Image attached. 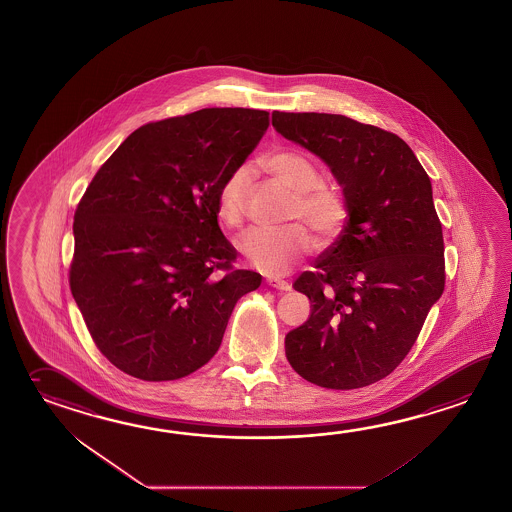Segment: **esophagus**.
Returning a JSON list of instances; mask_svg holds the SVG:
<instances>
[{
	"mask_svg": "<svg viewBox=\"0 0 512 512\" xmlns=\"http://www.w3.org/2000/svg\"><path fill=\"white\" fill-rule=\"evenodd\" d=\"M267 283L274 287V289H278V291H291V283L285 280H278V278H269Z\"/></svg>",
	"mask_w": 512,
	"mask_h": 512,
	"instance_id": "esophagus-1",
	"label": "esophagus"
}]
</instances>
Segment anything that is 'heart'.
Wrapping results in <instances>:
<instances>
[{
  "label": "heart",
  "mask_w": 512,
  "mask_h": 512,
  "mask_svg": "<svg viewBox=\"0 0 512 512\" xmlns=\"http://www.w3.org/2000/svg\"><path fill=\"white\" fill-rule=\"evenodd\" d=\"M263 167L281 185L296 192L291 220L305 223H292L280 231L254 229L241 236L238 249L254 269L271 276H283L291 271L296 261L314 249L316 236L312 229L323 241L334 240L340 234L347 218V207L338 192L320 185L318 167L300 152H271L263 158ZM249 181L251 169L240 165L221 183L218 216L231 229H238L245 220Z\"/></svg>",
  "instance_id": "obj_1"
}]
</instances>
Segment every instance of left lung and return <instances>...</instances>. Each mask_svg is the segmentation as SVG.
Instances as JSON below:
<instances>
[{"mask_svg":"<svg viewBox=\"0 0 512 512\" xmlns=\"http://www.w3.org/2000/svg\"><path fill=\"white\" fill-rule=\"evenodd\" d=\"M283 138L316 154L340 183V236L294 281L311 318L285 336L292 369L349 391L389 376L445 287L443 234L427 172L392 132L341 114L272 112Z\"/></svg>","mask_w":512,"mask_h":512,"instance_id":"left-lung-1","label":"left lung"}]
</instances>
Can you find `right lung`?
Here are the masks:
<instances>
[{"instance_id": "add662e5", "label": "right lung", "mask_w": 512, "mask_h": 512, "mask_svg": "<svg viewBox=\"0 0 512 512\" xmlns=\"http://www.w3.org/2000/svg\"><path fill=\"white\" fill-rule=\"evenodd\" d=\"M269 129V112L212 107L147 123L101 165L74 214L71 291L103 356L145 381L198 371L236 301L260 287L236 271L218 191Z\"/></svg>"}]
</instances>
